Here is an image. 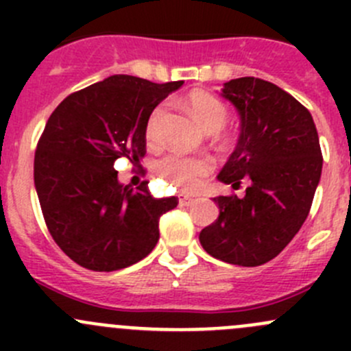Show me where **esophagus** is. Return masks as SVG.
Masks as SVG:
<instances>
[{"mask_svg": "<svg viewBox=\"0 0 351 351\" xmlns=\"http://www.w3.org/2000/svg\"><path fill=\"white\" fill-rule=\"evenodd\" d=\"M178 200H180V205H182V207H189V205H192L193 202H195V200H193L192 197L185 195V193H182V195H180Z\"/></svg>", "mask_w": 351, "mask_h": 351, "instance_id": "34e87169", "label": "esophagus"}]
</instances>
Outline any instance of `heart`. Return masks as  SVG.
Instances as JSON below:
<instances>
[{"instance_id": "obj_1", "label": "heart", "mask_w": 351, "mask_h": 351, "mask_svg": "<svg viewBox=\"0 0 351 351\" xmlns=\"http://www.w3.org/2000/svg\"><path fill=\"white\" fill-rule=\"evenodd\" d=\"M185 104L193 119L205 132H217L226 125L229 110L224 101L210 91L195 90L185 98ZM166 115V105L159 104L149 113L146 122V139L149 144L161 141V125ZM154 171L176 189L195 192L212 171V159L207 156H183L169 153L154 162Z\"/></svg>"}]
</instances>
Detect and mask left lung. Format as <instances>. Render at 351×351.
<instances>
[{
  "instance_id": "8db88e82",
  "label": "left lung",
  "mask_w": 351,
  "mask_h": 351,
  "mask_svg": "<svg viewBox=\"0 0 351 351\" xmlns=\"http://www.w3.org/2000/svg\"><path fill=\"white\" fill-rule=\"evenodd\" d=\"M222 97L238 108L241 134L217 178L243 197H215L219 217L202 229L210 256L239 267L274 260L302 228L323 169L313 115L270 81L246 76L224 83Z\"/></svg>"
}]
</instances>
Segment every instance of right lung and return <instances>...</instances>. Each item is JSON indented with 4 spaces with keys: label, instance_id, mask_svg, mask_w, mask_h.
<instances>
[{
    "label": "right lung",
    "instance_id": "right-lung-1",
    "mask_svg": "<svg viewBox=\"0 0 351 351\" xmlns=\"http://www.w3.org/2000/svg\"><path fill=\"white\" fill-rule=\"evenodd\" d=\"M182 84L115 74L71 93L49 117L35 151V190L52 239L74 263L113 271L154 250L159 217L178 198H154L149 182L122 185L113 162L144 158L147 117Z\"/></svg>",
    "mask_w": 351,
    "mask_h": 351
}]
</instances>
